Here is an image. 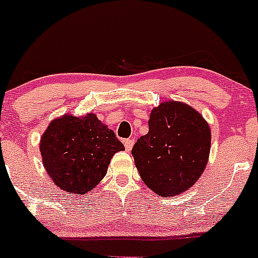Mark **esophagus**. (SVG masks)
<instances>
[{"instance_id":"obj_1","label":"esophagus","mask_w":258,"mask_h":258,"mask_svg":"<svg viewBox=\"0 0 258 258\" xmlns=\"http://www.w3.org/2000/svg\"><path fill=\"white\" fill-rule=\"evenodd\" d=\"M123 144H125L126 152H131L133 144H135V139H125V141H123Z\"/></svg>"}]
</instances>
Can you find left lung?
<instances>
[{"mask_svg": "<svg viewBox=\"0 0 258 258\" xmlns=\"http://www.w3.org/2000/svg\"><path fill=\"white\" fill-rule=\"evenodd\" d=\"M149 132L133 146L141 178L156 194L178 195L200 178L209 160L211 131L191 106L165 102L150 112Z\"/></svg>", "mask_w": 258, "mask_h": 258, "instance_id": "8db88e82", "label": "left lung"}]
</instances>
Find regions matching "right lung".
Listing matches in <instances>:
<instances>
[{"instance_id":"obj_1","label":"right lung","mask_w":258,"mask_h":258,"mask_svg":"<svg viewBox=\"0 0 258 258\" xmlns=\"http://www.w3.org/2000/svg\"><path fill=\"white\" fill-rule=\"evenodd\" d=\"M123 149L114 131L91 112L53 120L40 142L43 166L54 184L81 195L104 178L114 154Z\"/></svg>"}]
</instances>
